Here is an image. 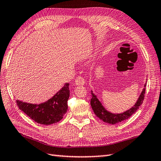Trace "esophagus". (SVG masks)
I'll return each mask as SVG.
<instances>
[{"label": "esophagus", "instance_id": "1", "mask_svg": "<svg viewBox=\"0 0 161 161\" xmlns=\"http://www.w3.org/2000/svg\"><path fill=\"white\" fill-rule=\"evenodd\" d=\"M85 84L84 79L81 76H78L75 79V84L76 85H84Z\"/></svg>", "mask_w": 161, "mask_h": 161}]
</instances>
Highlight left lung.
Segmentation results:
<instances>
[{
	"mask_svg": "<svg viewBox=\"0 0 161 161\" xmlns=\"http://www.w3.org/2000/svg\"><path fill=\"white\" fill-rule=\"evenodd\" d=\"M145 86H146V84H145V88H143L139 99H138L134 107H132L131 109H130L129 110H127L125 113L118 114H112L109 113V112H108L106 110H105V108L103 107L102 103H101L98 99L97 98L96 95H95V94H93L92 91H91L92 98L91 100V105L92 108V110L94 111V113L97 115V117H99L100 119H102L104 122L108 123H110V124H116V123H117L121 122L122 121L125 120V119L129 118L130 116H132L138 109H139V108L141 104L143 103L145 97Z\"/></svg>",
	"mask_w": 161,
	"mask_h": 161,
	"instance_id": "8db88e82",
	"label": "left lung"
}]
</instances>
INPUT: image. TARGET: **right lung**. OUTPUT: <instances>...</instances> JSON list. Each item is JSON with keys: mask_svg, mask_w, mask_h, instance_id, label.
<instances>
[{"mask_svg": "<svg viewBox=\"0 0 161 161\" xmlns=\"http://www.w3.org/2000/svg\"><path fill=\"white\" fill-rule=\"evenodd\" d=\"M69 86V84L66 83L60 91L47 102L37 105L16 100L17 106L28 117L40 124L50 125L58 123L61 121L68 108Z\"/></svg>", "mask_w": 161, "mask_h": 161, "instance_id": "add662e5", "label": "right lung"}]
</instances>
